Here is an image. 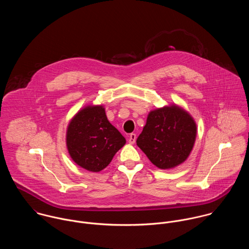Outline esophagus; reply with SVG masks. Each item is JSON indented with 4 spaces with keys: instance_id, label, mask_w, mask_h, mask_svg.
Instances as JSON below:
<instances>
[{
    "instance_id": "1",
    "label": "esophagus",
    "mask_w": 249,
    "mask_h": 249,
    "mask_svg": "<svg viewBox=\"0 0 249 249\" xmlns=\"http://www.w3.org/2000/svg\"><path fill=\"white\" fill-rule=\"evenodd\" d=\"M136 140H137L136 134H131L130 137H129V143H130V144H134V143L136 142Z\"/></svg>"
}]
</instances>
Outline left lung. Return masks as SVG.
<instances>
[{
	"mask_svg": "<svg viewBox=\"0 0 249 249\" xmlns=\"http://www.w3.org/2000/svg\"><path fill=\"white\" fill-rule=\"evenodd\" d=\"M196 124L192 115L173 104L150 111L137 145L160 169L183 163L192 152Z\"/></svg>",
	"mask_w": 249,
	"mask_h": 249,
	"instance_id": "8db88e82",
	"label": "left lung"
}]
</instances>
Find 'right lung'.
I'll return each mask as SVG.
<instances>
[{"label": "right lung", "instance_id": "obj_1", "mask_svg": "<svg viewBox=\"0 0 249 249\" xmlns=\"http://www.w3.org/2000/svg\"><path fill=\"white\" fill-rule=\"evenodd\" d=\"M66 143L77 165L97 173L110 164L126 139L109 122L103 105H88L71 119Z\"/></svg>", "mask_w": 249, "mask_h": 249}]
</instances>
